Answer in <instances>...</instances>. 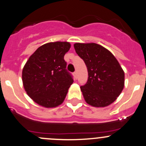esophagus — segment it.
Returning a JSON list of instances; mask_svg holds the SVG:
<instances>
[{"label": "esophagus", "mask_w": 146, "mask_h": 146, "mask_svg": "<svg viewBox=\"0 0 146 146\" xmlns=\"http://www.w3.org/2000/svg\"><path fill=\"white\" fill-rule=\"evenodd\" d=\"M73 76H74L75 80H77L78 76H77V73H76V72H74V73H73Z\"/></svg>", "instance_id": "obj_1"}]
</instances>
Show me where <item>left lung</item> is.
Instances as JSON below:
<instances>
[{
	"label": "left lung",
	"instance_id": "obj_1",
	"mask_svg": "<svg viewBox=\"0 0 146 146\" xmlns=\"http://www.w3.org/2000/svg\"><path fill=\"white\" fill-rule=\"evenodd\" d=\"M74 48L88 71L87 82L80 87L86 102L94 107L114 102L125 85V73L116 58L96 43H76Z\"/></svg>",
	"mask_w": 146,
	"mask_h": 146
}]
</instances>
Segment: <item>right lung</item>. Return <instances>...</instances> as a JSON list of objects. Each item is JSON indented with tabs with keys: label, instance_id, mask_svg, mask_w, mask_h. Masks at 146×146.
Segmentation results:
<instances>
[{
	"label": "right lung",
	"instance_id": "add662e5",
	"mask_svg": "<svg viewBox=\"0 0 146 146\" xmlns=\"http://www.w3.org/2000/svg\"><path fill=\"white\" fill-rule=\"evenodd\" d=\"M70 47L68 42L46 43L38 47L26 63L23 85L27 94L39 105L54 108L65 99L73 82L64 59Z\"/></svg>",
	"mask_w": 146,
	"mask_h": 146
}]
</instances>
